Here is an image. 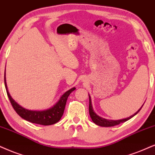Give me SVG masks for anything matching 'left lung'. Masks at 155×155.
Returning <instances> with one entry per match:
<instances>
[{
  "label": "left lung",
  "mask_w": 155,
  "mask_h": 155,
  "mask_svg": "<svg viewBox=\"0 0 155 155\" xmlns=\"http://www.w3.org/2000/svg\"><path fill=\"white\" fill-rule=\"evenodd\" d=\"M89 110L90 117H91L92 121H93V122L95 123L97 125H99V126H101V127H114V126H115V125H118L119 124H121V123L125 122V121H127V120H129V119H130L131 118H132L133 117L135 116V115H136L137 114L139 111L141 110V109H142L143 105H144V104H143V105L140 107V109H139V110L137 111V112H135L134 114H132V116L127 117V118H125V119H118V120H112V119H107L105 118H102V117H99V115H97V114L94 112V109H93V107H92L91 99V97H90L89 94Z\"/></svg>",
  "instance_id": "8db88e82"
}]
</instances>
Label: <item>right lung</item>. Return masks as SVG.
Returning a JSON list of instances; mask_svg holds the SVG:
<instances>
[{
    "instance_id": "obj_1",
    "label": "right lung",
    "mask_w": 155,
    "mask_h": 155,
    "mask_svg": "<svg viewBox=\"0 0 155 155\" xmlns=\"http://www.w3.org/2000/svg\"><path fill=\"white\" fill-rule=\"evenodd\" d=\"M4 82L8 97L9 98V100L11 101L13 109L16 111L18 114L25 120L30 121L31 123L44 125V126L56 124L60 120L61 117L63 116L68 96L72 91L76 89L75 87H73L66 91L64 94L61 95L57 102L50 108L44 109V110H30V109L23 108L21 105H19L10 95L8 90L6 80H5V71Z\"/></svg>"
}]
</instances>
